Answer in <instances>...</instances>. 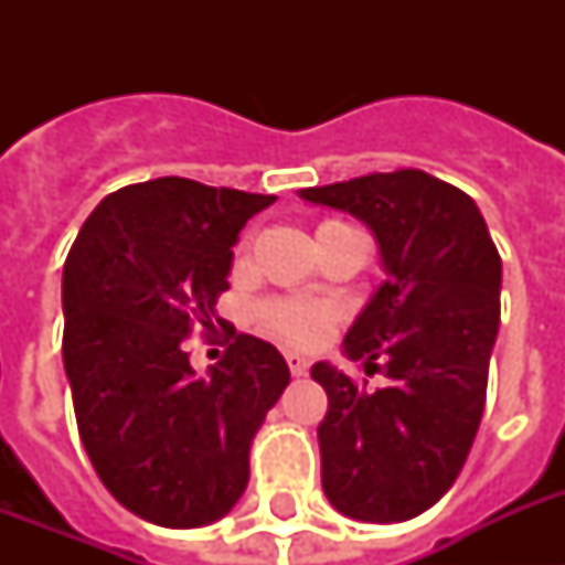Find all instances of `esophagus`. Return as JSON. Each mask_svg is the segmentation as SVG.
<instances>
[{
    "mask_svg": "<svg viewBox=\"0 0 565 565\" xmlns=\"http://www.w3.org/2000/svg\"><path fill=\"white\" fill-rule=\"evenodd\" d=\"M287 366H290V372H292V375H305V372H308V366H310V363L305 361V358H301V354H296V352H287Z\"/></svg>",
    "mask_w": 565,
    "mask_h": 565,
    "instance_id": "34e87169",
    "label": "esophagus"
}]
</instances>
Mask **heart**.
Listing matches in <instances>:
<instances>
[{"instance_id": "b5f03b06", "label": "heart", "mask_w": 565, "mask_h": 565, "mask_svg": "<svg viewBox=\"0 0 565 565\" xmlns=\"http://www.w3.org/2000/svg\"><path fill=\"white\" fill-rule=\"evenodd\" d=\"M331 225H343V222H322L319 228H331ZM246 243H239L237 255L243 257ZM257 322L266 334L281 340L296 349H313L326 340L328 328H331V310L317 301L301 299H269L257 305Z\"/></svg>"}]
</instances>
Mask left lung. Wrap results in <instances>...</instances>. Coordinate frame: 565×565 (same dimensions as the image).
Returning <instances> with one entry per match:
<instances>
[{
    "mask_svg": "<svg viewBox=\"0 0 565 565\" xmlns=\"http://www.w3.org/2000/svg\"><path fill=\"white\" fill-rule=\"evenodd\" d=\"M301 199L366 222L386 269L343 340L386 384L366 390L328 363L310 370L328 393L322 490L343 516L407 522L451 490L481 425L501 319L499 248L478 204L422 170L372 172Z\"/></svg>",
    "mask_w": 565,
    "mask_h": 565,
    "instance_id": "left-lung-1",
    "label": "left lung"
}]
</instances>
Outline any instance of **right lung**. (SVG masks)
Returning a JSON list of instances; mask_svg holds the SVG:
<instances>
[{
  "label": "right lung",
  "instance_id": "right-lung-1",
  "mask_svg": "<svg viewBox=\"0 0 565 565\" xmlns=\"http://www.w3.org/2000/svg\"><path fill=\"white\" fill-rule=\"evenodd\" d=\"M275 195L154 179L105 195L64 264V370L84 451L108 492L161 527L211 525L248 483V448L290 370L216 317L231 246ZM232 343L204 379L186 337Z\"/></svg>",
  "mask_w": 565,
  "mask_h": 565
}]
</instances>
